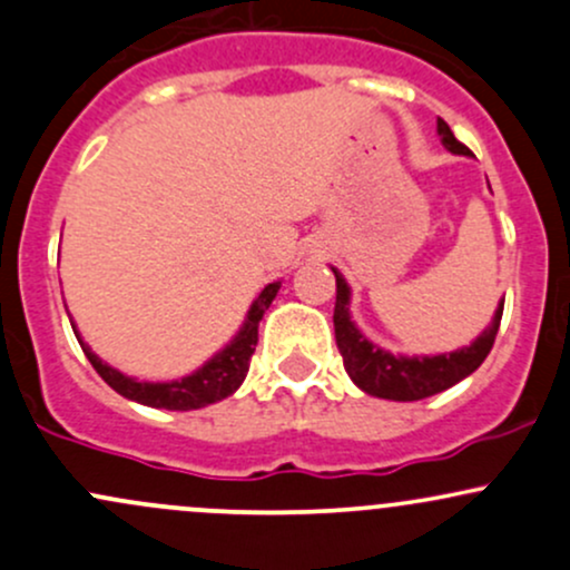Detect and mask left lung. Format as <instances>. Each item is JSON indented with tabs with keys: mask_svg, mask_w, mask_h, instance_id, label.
I'll list each match as a JSON object with an SVG mask.
<instances>
[{
	"mask_svg": "<svg viewBox=\"0 0 570 570\" xmlns=\"http://www.w3.org/2000/svg\"><path fill=\"white\" fill-rule=\"evenodd\" d=\"M436 134L442 144L451 149L453 155H472L470 149L461 144L453 130L448 128L445 119H436ZM335 275V344H338L341 357H344L346 374L352 376L363 393L376 395V399L391 401H421L429 395L448 391L456 382L470 376L478 368L494 346L497 331H500L502 305H497L494 320L491 325L472 341L470 346H461L456 352H445V355H391V352L380 350L371 344L365 335L357 331V325L350 316V284L344 275L333 267Z\"/></svg>",
	"mask_w": 570,
	"mask_h": 570,
	"instance_id": "8db88e82",
	"label": "left lung"
}]
</instances>
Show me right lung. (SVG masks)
Returning <instances> with one entry per match:
<instances>
[{
	"label": "right lung",
	"mask_w": 570,
	"mask_h": 570,
	"mask_svg": "<svg viewBox=\"0 0 570 570\" xmlns=\"http://www.w3.org/2000/svg\"><path fill=\"white\" fill-rule=\"evenodd\" d=\"M278 289L281 281L267 284L265 289H262V295L256 297L254 305L248 308V316H245L243 327H239L235 338H232L213 361L202 365L199 371H194V374L175 382H139L134 380V376L119 374L117 368H111L109 363L100 361V357L83 344L79 331L73 333L76 338H79L87 361L92 363V368L98 371V374L104 376L106 385L114 387L119 395H125V399L130 401H139L144 406H155V410H202V406L226 399V395H232L239 385H243L245 374H248L250 355H254L256 341H259V322L269 308V303L278 295Z\"/></svg>",
	"instance_id": "right-lung-1"
}]
</instances>
